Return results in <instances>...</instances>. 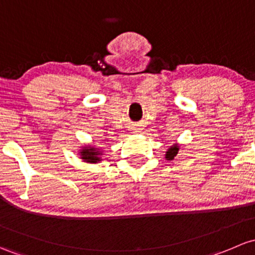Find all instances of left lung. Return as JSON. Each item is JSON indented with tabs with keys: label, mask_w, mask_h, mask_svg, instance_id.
<instances>
[{
	"label": "left lung",
	"mask_w": 255,
	"mask_h": 255,
	"mask_svg": "<svg viewBox=\"0 0 255 255\" xmlns=\"http://www.w3.org/2000/svg\"><path fill=\"white\" fill-rule=\"evenodd\" d=\"M178 149H179V148H178L177 146L170 147V148L167 151L166 158L167 159H173V158H174V156H177V153H178Z\"/></svg>",
	"instance_id": "8db88e82"
}]
</instances>
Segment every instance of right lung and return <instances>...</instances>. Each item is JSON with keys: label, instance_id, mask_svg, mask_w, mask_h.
I'll list each match as a JSON object with an SVG mask.
<instances>
[{"label": "right lung", "instance_id": "right-lung-1", "mask_svg": "<svg viewBox=\"0 0 255 255\" xmlns=\"http://www.w3.org/2000/svg\"><path fill=\"white\" fill-rule=\"evenodd\" d=\"M82 158L86 159L87 162H91V163H94V162L99 161V152H97L94 148H85L82 149Z\"/></svg>", "mask_w": 255, "mask_h": 255}]
</instances>
